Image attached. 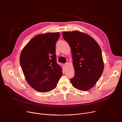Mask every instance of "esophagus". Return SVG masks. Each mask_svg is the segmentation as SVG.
<instances>
[{
    "label": "esophagus",
    "instance_id": "obj_1",
    "mask_svg": "<svg viewBox=\"0 0 122 122\" xmlns=\"http://www.w3.org/2000/svg\"><path fill=\"white\" fill-rule=\"evenodd\" d=\"M67 65H68V63H66L64 64V66H65V67H66Z\"/></svg>",
    "mask_w": 122,
    "mask_h": 122
}]
</instances>
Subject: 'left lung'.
Here are the masks:
<instances>
[{"mask_svg":"<svg viewBox=\"0 0 122 122\" xmlns=\"http://www.w3.org/2000/svg\"><path fill=\"white\" fill-rule=\"evenodd\" d=\"M64 39L71 48L75 75L71 81L74 88L87 91L100 78L104 69L102 51L88 35L78 31H64Z\"/></svg>","mask_w":122,"mask_h":122,"instance_id":"left-lung-1","label":"left lung"}]
</instances>
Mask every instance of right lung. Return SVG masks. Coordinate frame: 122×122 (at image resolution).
Masks as SVG:
<instances>
[{
	"mask_svg": "<svg viewBox=\"0 0 122 122\" xmlns=\"http://www.w3.org/2000/svg\"><path fill=\"white\" fill-rule=\"evenodd\" d=\"M59 32L40 34L32 38L23 49L20 63L28 84L37 91L54 89L62 75L56 61V45Z\"/></svg>",
	"mask_w": 122,
	"mask_h": 122,
	"instance_id": "add662e5",
	"label": "right lung"
}]
</instances>
